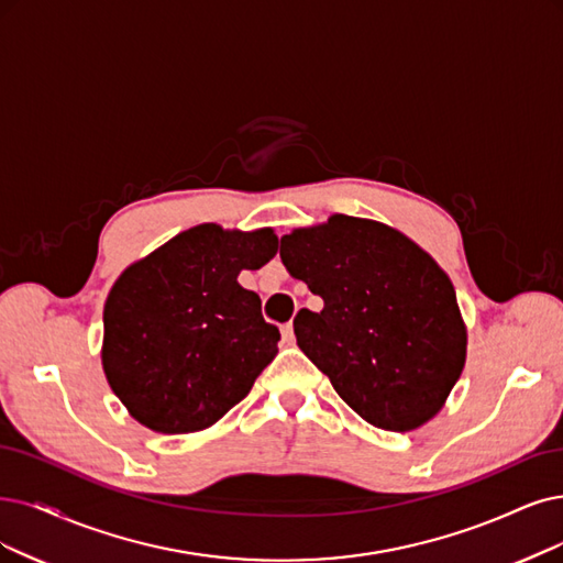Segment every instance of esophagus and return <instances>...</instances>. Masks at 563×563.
Segmentation results:
<instances>
[{"label":"esophagus","mask_w":563,"mask_h":563,"mask_svg":"<svg viewBox=\"0 0 563 563\" xmlns=\"http://www.w3.org/2000/svg\"><path fill=\"white\" fill-rule=\"evenodd\" d=\"M283 343L285 345H292L295 343V324L292 322H287V324H283Z\"/></svg>","instance_id":"obj_1"}]
</instances>
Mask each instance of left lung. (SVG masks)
Wrapping results in <instances>:
<instances>
[{
	"label": "left lung",
	"mask_w": 563,
	"mask_h": 563,
	"mask_svg": "<svg viewBox=\"0 0 563 563\" xmlns=\"http://www.w3.org/2000/svg\"><path fill=\"white\" fill-rule=\"evenodd\" d=\"M289 276L322 297L297 345L368 424L412 431L439 412L466 364V324L435 260L389 224L331 216L280 239Z\"/></svg>",
	"instance_id": "obj_1"
}]
</instances>
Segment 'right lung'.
I'll use <instances>...</instances> for the list:
<instances>
[{"instance_id":"obj_1","label":"right lung","mask_w":563,"mask_h":563,"mask_svg":"<svg viewBox=\"0 0 563 563\" xmlns=\"http://www.w3.org/2000/svg\"><path fill=\"white\" fill-rule=\"evenodd\" d=\"M276 253L271 227L206 222L122 271L103 303L101 366L136 422L192 433L245 399L278 355L280 331L236 278Z\"/></svg>"}]
</instances>
